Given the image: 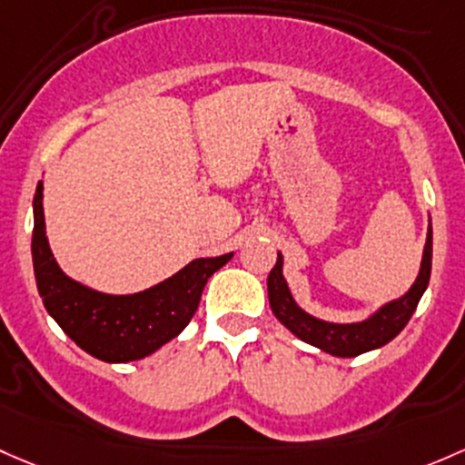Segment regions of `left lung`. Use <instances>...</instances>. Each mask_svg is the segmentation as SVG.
Segmentation results:
<instances>
[{"label":"left lung","instance_id":"left-lung-1","mask_svg":"<svg viewBox=\"0 0 465 465\" xmlns=\"http://www.w3.org/2000/svg\"><path fill=\"white\" fill-rule=\"evenodd\" d=\"M430 270H432V223H428L426 247H423L417 281L412 282V287L403 296L381 305L368 319L356 322H331L322 321L319 316H312L310 312L302 310L294 301V296H292L290 285H287L285 276H282L281 252H278L276 265H273L270 278H267V296H270L273 316L292 334L305 341V343L314 345V348L327 351V354L351 359V356L383 348L385 343H390L408 325L410 316L417 310L423 292L428 290Z\"/></svg>","mask_w":465,"mask_h":465}]
</instances>
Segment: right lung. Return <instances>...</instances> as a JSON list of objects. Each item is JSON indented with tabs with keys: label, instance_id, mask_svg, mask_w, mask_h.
I'll list each match as a JSON object with an SVG mask.
<instances>
[{
	"label": "right lung",
	"instance_id": "add662e5",
	"mask_svg": "<svg viewBox=\"0 0 465 465\" xmlns=\"http://www.w3.org/2000/svg\"><path fill=\"white\" fill-rule=\"evenodd\" d=\"M33 270L44 307L68 339L106 363L140 361L173 341L193 319L209 278L233 256L195 258L149 290L104 294L66 276L57 265L46 238L42 180L33 198Z\"/></svg>",
	"mask_w": 465,
	"mask_h": 465
}]
</instances>
